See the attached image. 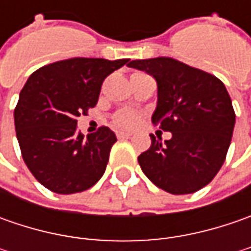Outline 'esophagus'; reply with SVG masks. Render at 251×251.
I'll list each match as a JSON object with an SVG mask.
<instances>
[{"instance_id":"1","label":"esophagus","mask_w":251,"mask_h":251,"mask_svg":"<svg viewBox=\"0 0 251 251\" xmlns=\"http://www.w3.org/2000/svg\"><path fill=\"white\" fill-rule=\"evenodd\" d=\"M117 138H128L131 134L130 132H124V131H117Z\"/></svg>"}]
</instances>
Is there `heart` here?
<instances>
[{
  "mask_svg": "<svg viewBox=\"0 0 251 251\" xmlns=\"http://www.w3.org/2000/svg\"><path fill=\"white\" fill-rule=\"evenodd\" d=\"M137 121H138V116L132 110H121L116 113V116H114V124L119 127H124V128L134 127L137 124Z\"/></svg>",
  "mask_w": 251,
  "mask_h": 251,
  "instance_id": "obj_1",
  "label": "heart"
}]
</instances>
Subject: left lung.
Wrapping results in <instances>:
<instances>
[{"label":"left lung","mask_w":251,"mask_h":251,"mask_svg":"<svg viewBox=\"0 0 251 251\" xmlns=\"http://www.w3.org/2000/svg\"><path fill=\"white\" fill-rule=\"evenodd\" d=\"M128 67L155 78L152 123L172 132L165 144L151 134L150 150L138 156L142 172L170 194L196 193L217 176L230 145L236 116L225 85L169 57L134 60Z\"/></svg>","instance_id":"8db88e82"}]
</instances>
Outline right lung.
<instances>
[{
	"instance_id": "1",
	"label": "right lung",
	"mask_w": 251,
	"mask_h": 251,
	"mask_svg": "<svg viewBox=\"0 0 251 251\" xmlns=\"http://www.w3.org/2000/svg\"><path fill=\"white\" fill-rule=\"evenodd\" d=\"M70 58L34 71L19 93L15 130L36 180L57 194L81 193L103 176L116 134L109 127L83 138L76 117L95 107L107 75L128 63Z\"/></svg>"
}]
</instances>
